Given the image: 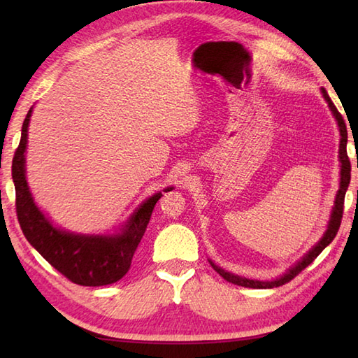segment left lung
I'll return each mask as SVG.
<instances>
[{"label":"left lung","instance_id":"1","mask_svg":"<svg viewBox=\"0 0 358 358\" xmlns=\"http://www.w3.org/2000/svg\"><path fill=\"white\" fill-rule=\"evenodd\" d=\"M322 90V95L324 98V101L328 103L329 109L332 112L334 118L337 121V126H338V132H340V149H338V162H340V186H338V191L336 194V200H334V206L331 210V217H329V222H328V227H326V231L323 234V237L318 240L315 245L310 248L308 252L303 255L299 262L295 264H292L291 268H289L285 273H281L280 277L273 278V280H252V278H246V277H240V275H235L232 272H227L223 268H220L214 262L209 260L210 266L214 268L220 275H222L226 281H229V283L234 285H238V286H245V287H252V289H271V287H278L281 285L287 283V281H291L295 275H299V273L313 263L315 258L320 255L322 250L329 245V243L336 238V235L338 232V227L341 223V217H343V203H345V195L348 191V186H349V181H351V163H349V158L346 154V144H348V131H346V124L343 121V117L340 115L338 110L334 103L331 101V98L326 92L324 87L320 89Z\"/></svg>","mask_w":358,"mask_h":358}]
</instances>
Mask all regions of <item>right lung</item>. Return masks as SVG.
<instances>
[{
    "instance_id": "right-lung-1",
    "label": "right lung",
    "mask_w": 358,
    "mask_h": 358,
    "mask_svg": "<svg viewBox=\"0 0 358 358\" xmlns=\"http://www.w3.org/2000/svg\"><path fill=\"white\" fill-rule=\"evenodd\" d=\"M34 106L21 129L20 146L12 162V178L17 194V215L27 241L64 277L81 286H106L123 278L143 238L163 189L144 200L115 234H77L62 229L38 208L26 178L27 131Z\"/></svg>"
}]
</instances>
